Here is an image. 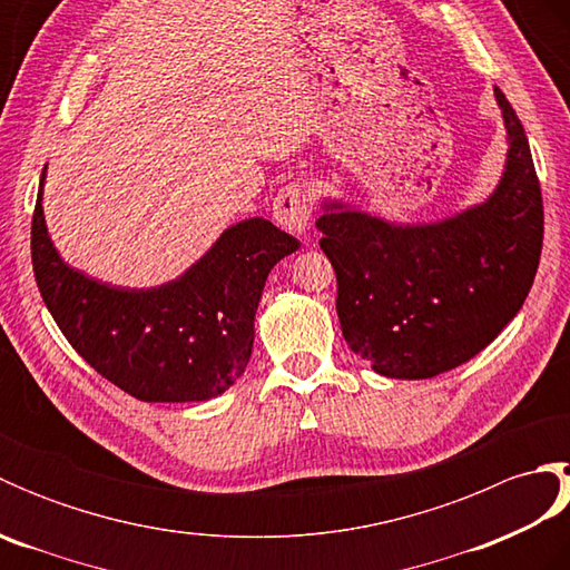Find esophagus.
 Listing matches in <instances>:
<instances>
[{"label": "esophagus", "instance_id": "34e87169", "mask_svg": "<svg viewBox=\"0 0 570 570\" xmlns=\"http://www.w3.org/2000/svg\"><path fill=\"white\" fill-rule=\"evenodd\" d=\"M311 210H313V196L308 188L288 184L276 193L274 220L282 225L286 233L306 235V229L311 225Z\"/></svg>", "mask_w": 570, "mask_h": 570}]
</instances>
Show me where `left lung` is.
Segmentation results:
<instances>
[{
    "mask_svg": "<svg viewBox=\"0 0 570 570\" xmlns=\"http://www.w3.org/2000/svg\"><path fill=\"white\" fill-rule=\"evenodd\" d=\"M507 159L490 196L433 223H392L328 198L316 220L337 276L345 343L392 380L463 365L510 323L534 284L543 203L524 127L494 88Z\"/></svg>",
    "mask_w": 570,
    "mask_h": 570,
    "instance_id": "8db88e82",
    "label": "left lung"
}]
</instances>
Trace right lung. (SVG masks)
<instances>
[{
	"instance_id": "right-lung-1",
	"label": "right lung",
	"mask_w": 570,
	"mask_h": 570,
	"mask_svg": "<svg viewBox=\"0 0 570 570\" xmlns=\"http://www.w3.org/2000/svg\"><path fill=\"white\" fill-rule=\"evenodd\" d=\"M46 168L31 220V262L46 308L76 353L141 402H208L245 372L266 276L298 239L264 217L223 229L184 274L129 288L63 262L43 217Z\"/></svg>"
}]
</instances>
